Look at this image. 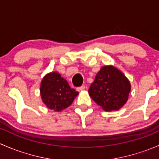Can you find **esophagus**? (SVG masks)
I'll list each match as a JSON object with an SVG mask.
<instances>
[{"label": "esophagus", "instance_id": "34e87169", "mask_svg": "<svg viewBox=\"0 0 159 159\" xmlns=\"http://www.w3.org/2000/svg\"><path fill=\"white\" fill-rule=\"evenodd\" d=\"M85 89H86V86H80V87H78L76 89H77V91L81 92V91L84 90Z\"/></svg>", "mask_w": 159, "mask_h": 159}]
</instances>
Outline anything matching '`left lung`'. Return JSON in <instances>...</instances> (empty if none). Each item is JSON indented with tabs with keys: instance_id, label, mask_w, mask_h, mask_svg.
<instances>
[{
	"instance_id": "1",
	"label": "left lung",
	"mask_w": 159,
	"mask_h": 159,
	"mask_svg": "<svg viewBox=\"0 0 159 159\" xmlns=\"http://www.w3.org/2000/svg\"><path fill=\"white\" fill-rule=\"evenodd\" d=\"M131 85L125 75L113 66H104L89 89V96L105 111L119 110L125 103Z\"/></svg>"
}]
</instances>
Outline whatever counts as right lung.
<instances>
[{
	"label": "right lung",
	"mask_w": 159,
	"mask_h": 159,
	"mask_svg": "<svg viewBox=\"0 0 159 159\" xmlns=\"http://www.w3.org/2000/svg\"><path fill=\"white\" fill-rule=\"evenodd\" d=\"M40 91L43 103L56 112H60L69 107L79 94L57 72H52L44 76Z\"/></svg>",
	"instance_id": "add662e5"
}]
</instances>
